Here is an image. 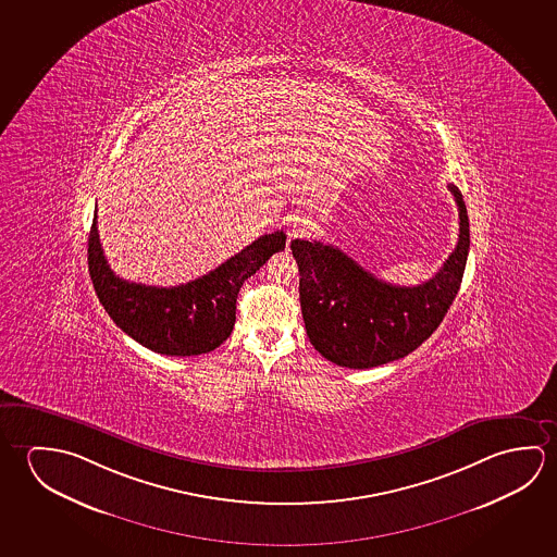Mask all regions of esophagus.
<instances>
[{
	"label": "esophagus",
	"mask_w": 557,
	"mask_h": 557,
	"mask_svg": "<svg viewBox=\"0 0 557 557\" xmlns=\"http://www.w3.org/2000/svg\"><path fill=\"white\" fill-rule=\"evenodd\" d=\"M312 228V221L307 218H293L289 221V237H302Z\"/></svg>",
	"instance_id": "34e87169"
}]
</instances>
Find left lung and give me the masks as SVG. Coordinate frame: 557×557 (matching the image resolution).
<instances>
[{
	"label": "left lung",
	"mask_w": 557,
	"mask_h": 557,
	"mask_svg": "<svg viewBox=\"0 0 557 557\" xmlns=\"http://www.w3.org/2000/svg\"><path fill=\"white\" fill-rule=\"evenodd\" d=\"M448 190L460 218L458 245L437 274L416 287L374 277L332 245L292 240L302 320L320 356L339 367L371 369L408 356L437 330L460 289L470 250L462 194L455 184Z\"/></svg>",
	"instance_id": "1"
}]
</instances>
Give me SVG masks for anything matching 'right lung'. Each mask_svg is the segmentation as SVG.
<instances>
[{
  "mask_svg": "<svg viewBox=\"0 0 557 557\" xmlns=\"http://www.w3.org/2000/svg\"><path fill=\"white\" fill-rule=\"evenodd\" d=\"M285 238L283 231L262 235L210 274L176 287H153L126 282L110 270L95 211L87 262L95 293L119 329L161 356H201L231 336L238 289L270 256L285 248Z\"/></svg>",
  "mask_w": 557,
  "mask_h": 557,
  "instance_id": "add662e5",
  "label": "right lung"
}]
</instances>
